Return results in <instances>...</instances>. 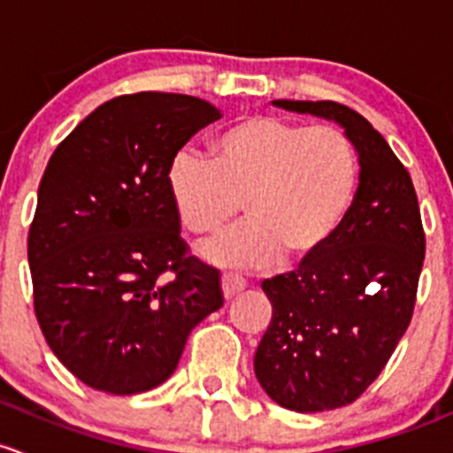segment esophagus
Instances as JSON below:
<instances>
[{"mask_svg": "<svg viewBox=\"0 0 453 453\" xmlns=\"http://www.w3.org/2000/svg\"><path fill=\"white\" fill-rule=\"evenodd\" d=\"M244 288H246V281L242 277H237V274H233V273L222 274V292H225L226 301H231L233 296L240 295Z\"/></svg>", "mask_w": 453, "mask_h": 453, "instance_id": "obj_1", "label": "esophagus"}]
</instances>
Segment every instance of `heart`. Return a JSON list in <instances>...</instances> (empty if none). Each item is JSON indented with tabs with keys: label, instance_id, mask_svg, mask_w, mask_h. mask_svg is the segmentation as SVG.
I'll use <instances>...</instances> for the list:
<instances>
[{
	"label": "heart",
	"instance_id": "heart-1",
	"mask_svg": "<svg viewBox=\"0 0 453 453\" xmlns=\"http://www.w3.org/2000/svg\"><path fill=\"white\" fill-rule=\"evenodd\" d=\"M167 188L180 222L198 237L225 233L244 204L249 225L203 249L213 264L261 270L281 257L303 265L347 220L360 188V157L335 126L249 115L213 139L211 158L180 150Z\"/></svg>",
	"mask_w": 453,
	"mask_h": 453
}]
</instances>
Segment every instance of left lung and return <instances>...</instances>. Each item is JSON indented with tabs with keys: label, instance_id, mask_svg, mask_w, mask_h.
<instances>
[{
	"label": "left lung",
	"instance_id": "obj_1",
	"mask_svg": "<svg viewBox=\"0 0 453 453\" xmlns=\"http://www.w3.org/2000/svg\"><path fill=\"white\" fill-rule=\"evenodd\" d=\"M338 122L360 155L356 203L331 244L261 283L273 319L255 375L279 405L323 412L353 403L388 365L412 320L426 231L412 179L366 118L331 100H277Z\"/></svg>",
	"mask_w": 453,
	"mask_h": 453
}]
</instances>
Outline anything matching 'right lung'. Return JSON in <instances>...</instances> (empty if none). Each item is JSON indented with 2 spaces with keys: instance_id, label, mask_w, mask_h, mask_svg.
Segmentation results:
<instances>
[{
  "instance_id": "obj_1",
  "label": "right lung",
  "mask_w": 453,
  "mask_h": 453,
  "mask_svg": "<svg viewBox=\"0 0 453 453\" xmlns=\"http://www.w3.org/2000/svg\"><path fill=\"white\" fill-rule=\"evenodd\" d=\"M220 118L183 93L119 96L45 167L27 233L35 314L54 356L91 388H155L225 303L220 270L189 255L167 188L180 148Z\"/></svg>"
}]
</instances>
